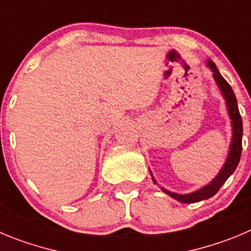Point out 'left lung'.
<instances>
[{"mask_svg":"<svg viewBox=\"0 0 251 251\" xmlns=\"http://www.w3.org/2000/svg\"><path fill=\"white\" fill-rule=\"evenodd\" d=\"M208 67L213 70V76H214L218 86L221 88L222 93H223V97L226 98V106H228V111H229V115H230L231 124H233V141H231V145H230V152H229L228 160H226V165H224V167L222 168L219 175L213 179L212 183L203 187V188H201L200 191L193 192V193H189V194L172 193V192L162 188L163 192H166V193L170 194L172 198H175V200L179 201V202L182 203H196L203 200H208V198L214 196V194L221 189V187L226 183V179L229 178V176H230L231 173L235 171V168L238 167V163L239 161H240V156H242L243 120L238 109V102H236L235 94H234L233 89H231V86L229 85L228 81L221 75V73H219V70L217 69L214 63L209 60V62H208ZM154 183H156V182H154Z\"/></svg>","mask_w":251,"mask_h":251,"instance_id":"1","label":"left lung"}]
</instances>
